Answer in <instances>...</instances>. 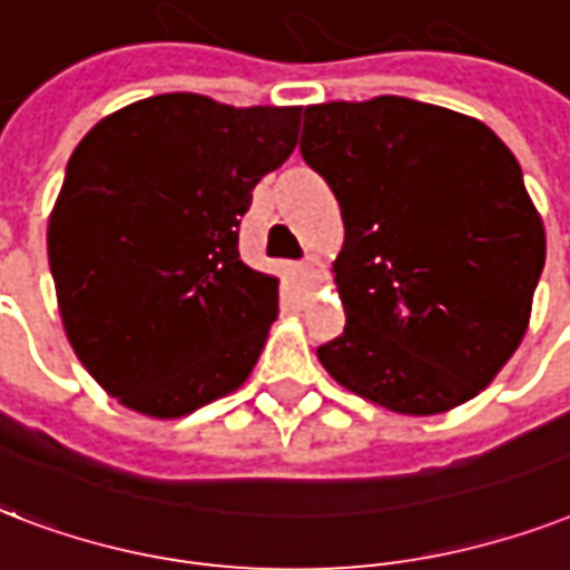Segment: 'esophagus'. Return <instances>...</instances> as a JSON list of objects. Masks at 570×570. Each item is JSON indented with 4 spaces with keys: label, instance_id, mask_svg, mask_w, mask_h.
I'll return each instance as SVG.
<instances>
[{
    "label": "esophagus",
    "instance_id": "1",
    "mask_svg": "<svg viewBox=\"0 0 570 570\" xmlns=\"http://www.w3.org/2000/svg\"><path fill=\"white\" fill-rule=\"evenodd\" d=\"M303 276H306L312 285H317V282L324 279V264L317 262V258H308V262L303 264Z\"/></svg>",
    "mask_w": 570,
    "mask_h": 570
}]
</instances>
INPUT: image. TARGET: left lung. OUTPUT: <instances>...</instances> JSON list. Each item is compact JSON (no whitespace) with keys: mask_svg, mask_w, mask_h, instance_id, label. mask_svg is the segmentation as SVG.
<instances>
[{"mask_svg":"<svg viewBox=\"0 0 570 570\" xmlns=\"http://www.w3.org/2000/svg\"><path fill=\"white\" fill-rule=\"evenodd\" d=\"M299 154L342 207L338 386L404 416L475 399L518 351L547 237L523 171L479 118L410 97L306 106Z\"/></svg>","mask_w":570,"mask_h":570,"instance_id":"obj_1","label":"left lung"}]
</instances>
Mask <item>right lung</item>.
I'll list each match as a JSON object with an SVG mask.
<instances>
[{
    "instance_id": "right-lung-1",
    "label": "right lung",
    "mask_w": 570,
    "mask_h": 570,
    "mask_svg": "<svg viewBox=\"0 0 570 570\" xmlns=\"http://www.w3.org/2000/svg\"><path fill=\"white\" fill-rule=\"evenodd\" d=\"M299 112L175 91L100 118L70 154L47 225L61 324L125 407L187 416L253 374L279 279L240 262L237 232Z\"/></svg>"
}]
</instances>
